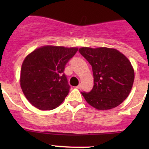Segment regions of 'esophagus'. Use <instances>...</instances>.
Returning <instances> with one entry per match:
<instances>
[{
  "label": "esophagus",
  "mask_w": 149,
  "mask_h": 149,
  "mask_svg": "<svg viewBox=\"0 0 149 149\" xmlns=\"http://www.w3.org/2000/svg\"><path fill=\"white\" fill-rule=\"evenodd\" d=\"M76 88H79V89H81V88H82V85H81V84H79V85H78L77 86H76Z\"/></svg>",
  "instance_id": "esophagus-1"
}]
</instances>
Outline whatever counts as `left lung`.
Segmentation results:
<instances>
[{
	"label": "left lung",
	"mask_w": 149,
	"mask_h": 149,
	"mask_svg": "<svg viewBox=\"0 0 149 149\" xmlns=\"http://www.w3.org/2000/svg\"><path fill=\"white\" fill-rule=\"evenodd\" d=\"M79 51L91 65L94 76L92 90L81 92L86 102L98 110L120 104L134 82V69L128 58L115 48L83 47Z\"/></svg>",
	"instance_id": "1"
}]
</instances>
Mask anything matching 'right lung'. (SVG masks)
<instances>
[{
  "label": "right lung",
  "mask_w": 149,
  "mask_h": 149,
  "mask_svg": "<svg viewBox=\"0 0 149 149\" xmlns=\"http://www.w3.org/2000/svg\"><path fill=\"white\" fill-rule=\"evenodd\" d=\"M77 51L78 47L45 45L26 55L21 68L20 86L32 106L51 110L63 103L70 88L63 73L65 65Z\"/></svg>",
  "instance_id": "1"
}]
</instances>
